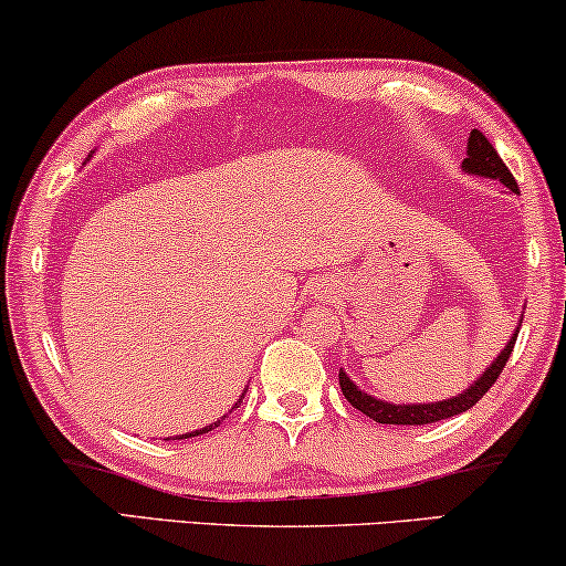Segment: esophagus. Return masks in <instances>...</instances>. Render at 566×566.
<instances>
[{
	"mask_svg": "<svg viewBox=\"0 0 566 566\" xmlns=\"http://www.w3.org/2000/svg\"><path fill=\"white\" fill-rule=\"evenodd\" d=\"M324 293H327V291H324ZM329 293H332V291H329Z\"/></svg>",
	"mask_w": 566,
	"mask_h": 566,
	"instance_id": "34e87169",
	"label": "esophagus"
}]
</instances>
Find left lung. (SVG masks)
<instances>
[{"instance_id": "8db88e82", "label": "left lung", "mask_w": 566, "mask_h": 566, "mask_svg": "<svg viewBox=\"0 0 566 566\" xmlns=\"http://www.w3.org/2000/svg\"><path fill=\"white\" fill-rule=\"evenodd\" d=\"M461 169L467 175L484 177V180H497V182L505 185L507 192H513V196H521L515 177L510 175L505 161L500 159V154L494 151V146L486 142L484 134H479L476 128H471V134H469L467 159L461 161ZM521 322H523V316H521ZM521 322H517L515 332L510 335L507 345L497 353V358H494L490 366H486L482 374H479L474 381L467 386V389H463L461 394H455V397H451V399L415 401V405H394V401L378 399V397H374V394L363 391L360 386L355 384L343 368H339V386H343L345 399L350 401L355 409H360L363 415H368L370 420H376L381 424H430V422H438V420H448V417L467 412V409L474 407L476 401L492 389V384L497 381L502 368H505L510 353H513L517 332H521Z\"/></svg>"}]
</instances>
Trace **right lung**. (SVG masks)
Returning <instances> with one entry per match:
<instances>
[{"instance_id": "obj_1", "label": "right lung", "mask_w": 566, "mask_h": 566, "mask_svg": "<svg viewBox=\"0 0 566 566\" xmlns=\"http://www.w3.org/2000/svg\"><path fill=\"white\" fill-rule=\"evenodd\" d=\"M92 154H95V151H92ZM92 154H90V157H92ZM242 399H244V391H242V397H239V399L234 401V407H239V401H242ZM234 407H231V409H234ZM231 409H229V412H231ZM229 412H227V415H229ZM227 415L219 417V420L211 422V424H206V428H198V430H192V432H185V436H172V438H165V440H182V438H196V436H203V432H211L213 428H219V424H221L223 420H227Z\"/></svg>"}]
</instances>
